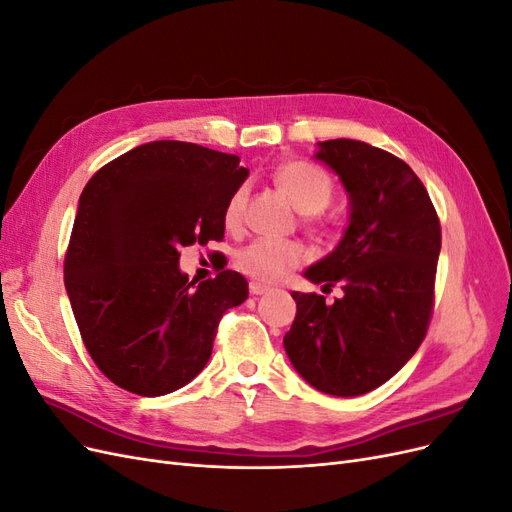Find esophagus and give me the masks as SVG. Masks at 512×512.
Segmentation results:
<instances>
[{"label":"esophagus","mask_w":512,"mask_h":512,"mask_svg":"<svg viewBox=\"0 0 512 512\" xmlns=\"http://www.w3.org/2000/svg\"><path fill=\"white\" fill-rule=\"evenodd\" d=\"M269 290H271V288L265 286V284L250 282V294H252V297H260V294H265V292H269Z\"/></svg>","instance_id":"34e87169"}]
</instances>
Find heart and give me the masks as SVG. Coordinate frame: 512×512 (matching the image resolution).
Segmentation results:
<instances>
[{
	"label": "heart",
	"mask_w": 512,
	"mask_h": 512,
	"mask_svg": "<svg viewBox=\"0 0 512 512\" xmlns=\"http://www.w3.org/2000/svg\"><path fill=\"white\" fill-rule=\"evenodd\" d=\"M275 185L288 203L303 215L320 213L333 198V179L322 168L309 162H288L275 170ZM245 207V190L239 188L228 198L224 209V224L235 228L241 222ZM305 258L303 247L292 241L256 239L237 254V267L258 282H277L290 269L301 265Z\"/></svg>",
	"instance_id": "heart-1"
}]
</instances>
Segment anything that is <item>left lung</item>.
<instances>
[{"label": "left lung", "instance_id": "left-lung-1", "mask_svg": "<svg viewBox=\"0 0 512 512\" xmlns=\"http://www.w3.org/2000/svg\"><path fill=\"white\" fill-rule=\"evenodd\" d=\"M314 158L342 181L350 215L342 241L305 277L322 292L339 282L344 297L292 292L297 316L284 348L314 389L356 397L391 380L421 346L442 232L425 185L393 153L335 138Z\"/></svg>", "mask_w": 512, "mask_h": 512}]
</instances>
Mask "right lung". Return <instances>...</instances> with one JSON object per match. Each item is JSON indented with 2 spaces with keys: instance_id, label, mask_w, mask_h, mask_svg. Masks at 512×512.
I'll list each match as a JSON object with an SVG mask.
<instances>
[{
  "instance_id": "1",
  "label": "right lung",
  "mask_w": 512,
  "mask_h": 512,
  "mask_svg": "<svg viewBox=\"0 0 512 512\" xmlns=\"http://www.w3.org/2000/svg\"><path fill=\"white\" fill-rule=\"evenodd\" d=\"M250 170L194 143L153 141L102 166L79 198L64 262L81 337L102 374L143 397L173 393L207 365L237 271L196 284L179 250L224 237V209Z\"/></svg>"
}]
</instances>
